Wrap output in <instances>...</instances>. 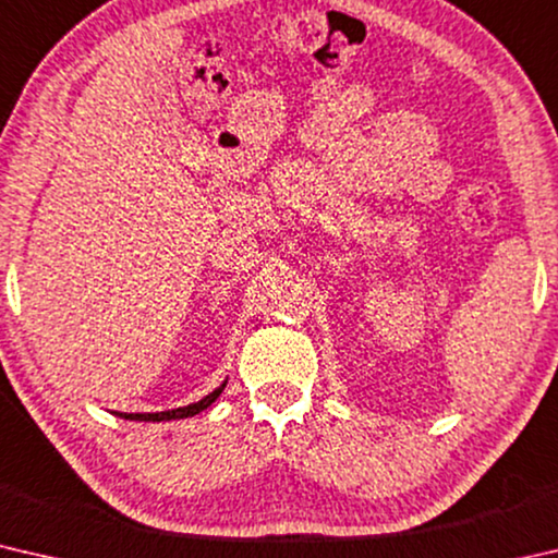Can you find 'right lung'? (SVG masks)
I'll return each mask as SVG.
<instances>
[{
	"label": "right lung",
	"instance_id": "right-lung-1",
	"mask_svg": "<svg viewBox=\"0 0 558 558\" xmlns=\"http://www.w3.org/2000/svg\"><path fill=\"white\" fill-rule=\"evenodd\" d=\"M226 381L219 386V389H214L209 396H204L202 401L196 403H189V405H182V409H172V411H157V413H120L116 411V415H120V418H128V421H149V423H159V421H177V418H189V415H196L202 413L204 409H209V405L219 399L221 391H223Z\"/></svg>",
	"mask_w": 558,
	"mask_h": 558
}]
</instances>
